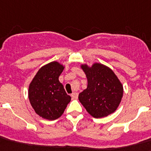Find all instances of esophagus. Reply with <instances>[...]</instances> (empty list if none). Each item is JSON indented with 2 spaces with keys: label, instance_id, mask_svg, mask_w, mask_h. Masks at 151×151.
<instances>
[{
  "label": "esophagus",
  "instance_id": "esophagus-1",
  "mask_svg": "<svg viewBox=\"0 0 151 151\" xmlns=\"http://www.w3.org/2000/svg\"><path fill=\"white\" fill-rule=\"evenodd\" d=\"M78 93H76V92H75V93H72V96H72V98H73V99H76L78 98Z\"/></svg>",
  "mask_w": 151,
  "mask_h": 151
}]
</instances>
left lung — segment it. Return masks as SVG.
<instances>
[{
	"mask_svg": "<svg viewBox=\"0 0 151 151\" xmlns=\"http://www.w3.org/2000/svg\"><path fill=\"white\" fill-rule=\"evenodd\" d=\"M88 85L79 93L78 99L86 111L94 118H102L114 113L121 102L123 87L109 67L101 63L92 66L81 65Z\"/></svg>",
	"mask_w": 151,
	"mask_h": 151,
	"instance_id": "obj_1",
	"label": "left lung"
}]
</instances>
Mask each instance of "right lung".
<instances>
[{"label": "right lung", "mask_w": 151, "mask_h": 151, "mask_svg": "<svg viewBox=\"0 0 151 151\" xmlns=\"http://www.w3.org/2000/svg\"><path fill=\"white\" fill-rule=\"evenodd\" d=\"M64 68L55 61L46 64L38 71L29 85L30 103L35 112L45 119L60 117L71 101V96L67 95L58 80Z\"/></svg>", "instance_id": "right-lung-1"}]
</instances>
